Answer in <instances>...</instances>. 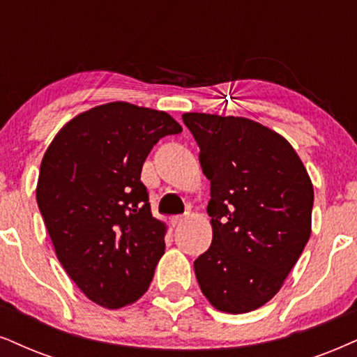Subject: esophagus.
<instances>
[{
  "label": "esophagus",
  "instance_id": "esophagus-1",
  "mask_svg": "<svg viewBox=\"0 0 357 357\" xmlns=\"http://www.w3.org/2000/svg\"><path fill=\"white\" fill-rule=\"evenodd\" d=\"M185 220H187V217H183V215H177V217L172 218V225H174V227L182 225V223L185 222Z\"/></svg>",
  "mask_w": 357,
  "mask_h": 357
}]
</instances>
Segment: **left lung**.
Returning a JSON list of instances; mask_svg holds the SVG:
<instances>
[{
  "instance_id": "1",
  "label": "left lung",
  "mask_w": 357,
  "mask_h": 357,
  "mask_svg": "<svg viewBox=\"0 0 357 357\" xmlns=\"http://www.w3.org/2000/svg\"><path fill=\"white\" fill-rule=\"evenodd\" d=\"M210 180V248L193 261L202 293L223 313L258 310L280 291L311 235L314 192L291 144L245 117L187 112Z\"/></svg>"
}]
</instances>
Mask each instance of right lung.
Returning a JSON list of instances; mask_svg holds the SVG:
<instances>
[{
    "label": "right lung",
    "mask_w": 357,
    "mask_h": 357,
    "mask_svg": "<svg viewBox=\"0 0 357 357\" xmlns=\"http://www.w3.org/2000/svg\"><path fill=\"white\" fill-rule=\"evenodd\" d=\"M180 132L167 112L109 102L69 121L44 153L39 212L57 259L96 305H132L151 286L167 227L140 172L153 145Z\"/></svg>",
    "instance_id": "right-lung-1"
}]
</instances>
